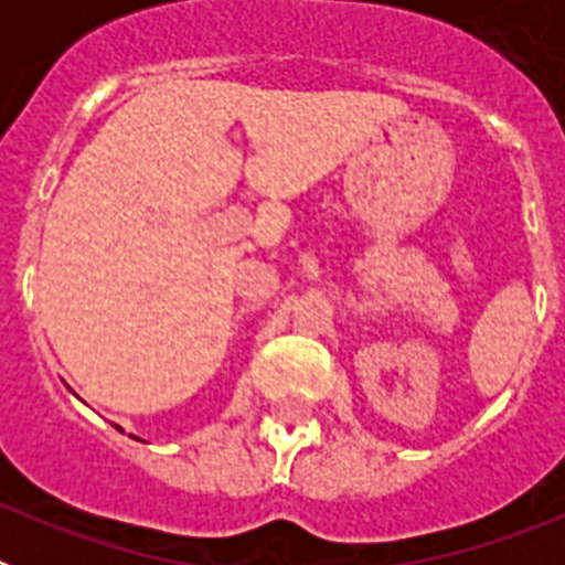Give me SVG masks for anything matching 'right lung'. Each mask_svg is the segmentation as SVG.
<instances>
[{
  "instance_id": "right-lung-1",
  "label": "right lung",
  "mask_w": 565,
  "mask_h": 565,
  "mask_svg": "<svg viewBox=\"0 0 565 565\" xmlns=\"http://www.w3.org/2000/svg\"><path fill=\"white\" fill-rule=\"evenodd\" d=\"M118 430H121V427H118Z\"/></svg>"
}]
</instances>
